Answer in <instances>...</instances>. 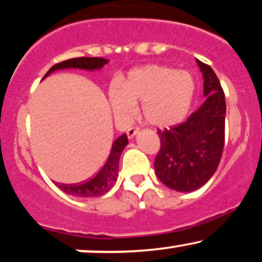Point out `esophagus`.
Instances as JSON below:
<instances>
[{"label":"esophagus","mask_w":262,"mask_h":262,"mask_svg":"<svg viewBox=\"0 0 262 262\" xmlns=\"http://www.w3.org/2000/svg\"><path fill=\"white\" fill-rule=\"evenodd\" d=\"M138 133H139V127H137V125H134V127H130L127 130V135H128L129 139L134 138Z\"/></svg>","instance_id":"34e87169"}]
</instances>
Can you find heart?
<instances>
[{
	"label": "heart",
	"instance_id": "heart-1",
	"mask_svg": "<svg viewBox=\"0 0 262 262\" xmlns=\"http://www.w3.org/2000/svg\"><path fill=\"white\" fill-rule=\"evenodd\" d=\"M194 95V80L187 71H176L164 65L134 69L123 82L112 87L110 101L114 113L124 119L134 104H143L144 119L156 128H170L187 116Z\"/></svg>",
	"mask_w": 262,
	"mask_h": 262
}]
</instances>
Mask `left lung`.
Listing matches in <instances>:
<instances>
[{
  "mask_svg": "<svg viewBox=\"0 0 262 262\" xmlns=\"http://www.w3.org/2000/svg\"><path fill=\"white\" fill-rule=\"evenodd\" d=\"M203 75V104L187 121L170 129H159L160 151L154 167L156 176L171 189L191 192L214 175L224 148L225 97L217 75L197 60Z\"/></svg>",
  "mask_w": 262,
  "mask_h": 262,
  "instance_id": "left-lung-1",
  "label": "left lung"
}]
</instances>
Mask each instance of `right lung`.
Masks as SVG:
<instances>
[{
    "label": "right lung",
    "instance_id": "right-lung-1",
    "mask_svg": "<svg viewBox=\"0 0 262 262\" xmlns=\"http://www.w3.org/2000/svg\"><path fill=\"white\" fill-rule=\"evenodd\" d=\"M107 62L108 60L103 58H85V56H82V58L69 59L50 68V70L45 74L43 79H45L48 75L54 73V71L62 70V69H81V70L87 71L100 70ZM127 134H123L118 139L114 140L110 155L107 156L106 162H104L101 170L91 180L83 183H77V185H65V183L60 185V183H58V187L62 192H65V193L71 194V196L75 197L93 198L106 194L117 181L119 158H121L122 151L127 146Z\"/></svg>",
    "mask_w": 262,
    "mask_h": 262
}]
</instances>
